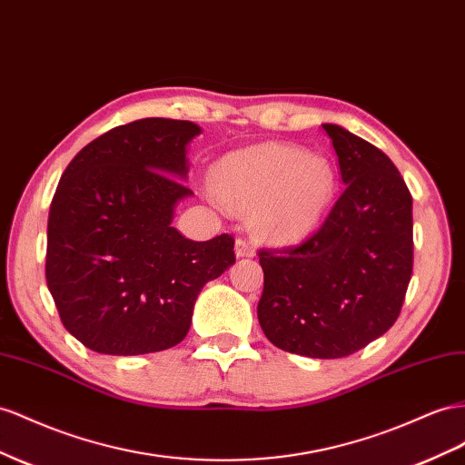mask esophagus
<instances>
[{
	"mask_svg": "<svg viewBox=\"0 0 465 465\" xmlns=\"http://www.w3.org/2000/svg\"><path fill=\"white\" fill-rule=\"evenodd\" d=\"M256 254L254 241L250 236H238L236 238V256L238 258H252Z\"/></svg>",
	"mask_w": 465,
	"mask_h": 465,
	"instance_id": "esophagus-1",
	"label": "esophagus"
}]
</instances>
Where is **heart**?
<instances>
[{
    "label": "heart",
    "mask_w": 465,
    "mask_h": 465,
    "mask_svg": "<svg viewBox=\"0 0 465 465\" xmlns=\"http://www.w3.org/2000/svg\"><path fill=\"white\" fill-rule=\"evenodd\" d=\"M217 193L238 213H256L273 242H293L317 227L334 197V170L322 156L285 144H258L223 158Z\"/></svg>",
    "instance_id": "b5f03b06"
}]
</instances>
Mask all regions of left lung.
<instances>
[{
    "mask_svg": "<svg viewBox=\"0 0 465 465\" xmlns=\"http://www.w3.org/2000/svg\"><path fill=\"white\" fill-rule=\"evenodd\" d=\"M331 136L344 192L297 246L262 248L258 321L285 352L332 360L391 329L412 273V197L380 148L338 124Z\"/></svg>",
    "mask_w": 465,
    "mask_h": 465,
    "instance_id": "left-lung-1",
    "label": "left lung"
}]
</instances>
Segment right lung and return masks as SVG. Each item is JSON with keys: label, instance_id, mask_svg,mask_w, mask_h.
Instances as JSON below:
<instances>
[{"label": "right lung", "instance_id": "1", "mask_svg": "<svg viewBox=\"0 0 465 465\" xmlns=\"http://www.w3.org/2000/svg\"><path fill=\"white\" fill-rule=\"evenodd\" d=\"M190 121L139 119L74 156L50 203L46 285L64 329L99 354L139 356L180 344L199 292L232 266L234 238L187 241L173 207L193 192Z\"/></svg>", "mask_w": 465, "mask_h": 465}]
</instances>
